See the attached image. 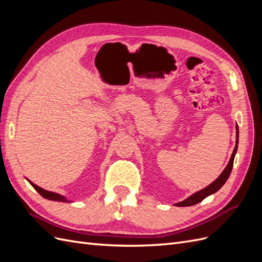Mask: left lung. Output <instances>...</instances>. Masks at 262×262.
<instances>
[{
	"label": "left lung",
	"instance_id": "8db88e82",
	"mask_svg": "<svg viewBox=\"0 0 262 262\" xmlns=\"http://www.w3.org/2000/svg\"><path fill=\"white\" fill-rule=\"evenodd\" d=\"M238 133H239L238 125L236 124V145H235V148L233 150V154H232L231 158H229V162H228L227 166L225 167V169L222 171L221 175L215 180H214L212 184H210L208 187H205L204 189H201V190H199V191L194 192L193 194L188 196L187 199H185L184 201L175 203L176 207H191V205H194L196 203L201 202L207 196H209L213 193H215L216 191H219V190L222 187H223V185L228 179L229 175H231V171L233 169L234 158H235V155H236V152H237V147H238Z\"/></svg>",
	"mask_w": 262,
	"mask_h": 262
}]
</instances>
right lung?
Instances as JSON below:
<instances>
[{"mask_svg":"<svg viewBox=\"0 0 262 262\" xmlns=\"http://www.w3.org/2000/svg\"><path fill=\"white\" fill-rule=\"evenodd\" d=\"M27 180H28V179H27ZM28 181H29V184L37 190L38 193L40 194V195H42V196L45 198V199L52 200V201H59V202H71L70 200L67 199V198H66L64 195L59 194V193H55V192H52V191H48V190H45V189L40 188L39 186L35 185L34 182H31L30 180H28Z\"/></svg>","mask_w":262,"mask_h":262,"instance_id":"add662e5","label":"right lung"}]
</instances>
